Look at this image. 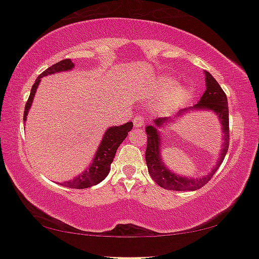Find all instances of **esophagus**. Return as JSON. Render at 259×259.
I'll return each mask as SVG.
<instances>
[{"mask_svg": "<svg viewBox=\"0 0 259 259\" xmlns=\"http://www.w3.org/2000/svg\"><path fill=\"white\" fill-rule=\"evenodd\" d=\"M134 124H135V126H137V128H142V126H144L143 116H136L134 119Z\"/></svg>", "mask_w": 259, "mask_h": 259, "instance_id": "1", "label": "esophagus"}]
</instances>
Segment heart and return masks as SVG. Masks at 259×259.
Listing matches in <instances>:
<instances>
[{"instance_id":"heart-1","label":"heart","mask_w":259,"mask_h":259,"mask_svg":"<svg viewBox=\"0 0 259 259\" xmlns=\"http://www.w3.org/2000/svg\"><path fill=\"white\" fill-rule=\"evenodd\" d=\"M158 92L161 94H167V104L176 105L183 102L188 97V89L183 85H176L172 78L162 77L158 81Z\"/></svg>"}]
</instances>
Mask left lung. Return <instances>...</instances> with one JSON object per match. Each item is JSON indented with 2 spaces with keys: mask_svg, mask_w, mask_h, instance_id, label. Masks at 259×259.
Masks as SVG:
<instances>
[{
  "mask_svg": "<svg viewBox=\"0 0 259 259\" xmlns=\"http://www.w3.org/2000/svg\"><path fill=\"white\" fill-rule=\"evenodd\" d=\"M205 84L206 90L204 92L203 96L197 104H195L191 108L182 109L178 112L177 116H183L190 110H206L212 111L214 115L220 119L222 125V133H223V149L221 151V158L217 161L216 166L213 167L210 174L201 178H188L182 177L180 175L172 172L167 169L164 162L161 157V137L157 129L159 126L164 124H170L171 122L176 121L177 118H156L154 119L152 125H148L145 128L147 131V150H145V161H147L148 171L150 174L152 180L157 183L159 187L166 190L174 191H195L197 189L202 188L209 182L214 172L218 170V167L222 164L223 159L228 152L229 148V108H228V98L227 95L218 84V82L214 79L210 72L205 71Z\"/></svg>",
  "mask_w": 259,
  "mask_h": 259,
  "instance_id": "left-lung-1",
  "label": "left lung"
}]
</instances>
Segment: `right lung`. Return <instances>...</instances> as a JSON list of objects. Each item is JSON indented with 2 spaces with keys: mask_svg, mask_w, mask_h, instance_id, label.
<instances>
[{
  "mask_svg": "<svg viewBox=\"0 0 259 259\" xmlns=\"http://www.w3.org/2000/svg\"><path fill=\"white\" fill-rule=\"evenodd\" d=\"M72 68H74V63H72L71 60L67 58V60H62L61 62H57L56 64H53L52 67H49L36 78L34 85H32L31 88L30 96H29L27 103H25L23 121L27 119L28 111L31 107L32 101H34L36 89H37L39 81H41L43 76L52 75L60 71H67L70 70ZM133 122H128L123 125L111 126V128H109L105 131L104 136L101 141L100 147H98L96 154H95L94 161L88 169L83 171V174L78 175V176L75 177L74 180L64 182V183H61V185L72 189H85L93 187V185H96L100 183V182L103 181L104 178L108 176L109 171H110V165L112 161H114V157L119 144L125 140L126 136H128V133L133 129Z\"/></svg>",
  "mask_w": 259,
  "mask_h": 259,
  "instance_id": "add662e5",
  "label": "right lung"
}]
</instances>
